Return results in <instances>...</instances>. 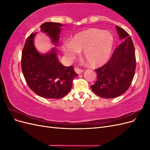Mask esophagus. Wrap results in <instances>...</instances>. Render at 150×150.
Listing matches in <instances>:
<instances>
[{
  "instance_id": "34e87169",
  "label": "esophagus",
  "mask_w": 150,
  "mask_h": 150,
  "mask_svg": "<svg viewBox=\"0 0 150 150\" xmlns=\"http://www.w3.org/2000/svg\"><path fill=\"white\" fill-rule=\"evenodd\" d=\"M74 71L76 72V73H78V74H81L84 71L82 69H80V68H78V67H75Z\"/></svg>"
}]
</instances>
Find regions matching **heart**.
Returning a JSON list of instances; mask_svg holds the SVG:
<instances>
[{
  "label": "heart",
  "mask_w": 150,
  "mask_h": 150,
  "mask_svg": "<svg viewBox=\"0 0 150 150\" xmlns=\"http://www.w3.org/2000/svg\"><path fill=\"white\" fill-rule=\"evenodd\" d=\"M114 45L113 36L99 29L91 28L77 33L70 42L62 46V51L70 59H74L83 50V56L89 64L101 66L108 61Z\"/></svg>",
  "instance_id": "heart-1"
}]
</instances>
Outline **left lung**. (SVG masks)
I'll return each mask as SVG.
<instances>
[{
	"mask_svg": "<svg viewBox=\"0 0 150 150\" xmlns=\"http://www.w3.org/2000/svg\"><path fill=\"white\" fill-rule=\"evenodd\" d=\"M120 39L123 40L113 52L106 64L96 69L97 81L91 86L93 91L104 98H114L125 93L132 83L136 69L135 50L129 34L116 27Z\"/></svg>",
	"mask_w": 150,
	"mask_h": 150,
	"instance_id": "left-lung-1",
	"label": "left lung"
}]
</instances>
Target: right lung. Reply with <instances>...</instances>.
<instances>
[{
    "mask_svg": "<svg viewBox=\"0 0 150 150\" xmlns=\"http://www.w3.org/2000/svg\"><path fill=\"white\" fill-rule=\"evenodd\" d=\"M62 25L60 23L48 22L40 28L57 44ZM36 33L29 36L22 50V73L30 89L38 96L47 99L61 98L69 92L72 81L78 74L73 66L66 67L59 61L56 49L48 54L39 53L34 45Z\"/></svg>",
    "mask_w": 150,
    "mask_h": 150,
    "instance_id": "add662e5",
    "label": "right lung"
}]
</instances>
